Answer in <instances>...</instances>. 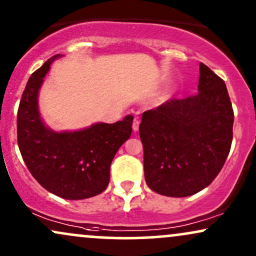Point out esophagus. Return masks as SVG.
<instances>
[{
	"instance_id": "1",
	"label": "esophagus",
	"mask_w": 256,
	"mask_h": 256,
	"mask_svg": "<svg viewBox=\"0 0 256 256\" xmlns=\"http://www.w3.org/2000/svg\"><path fill=\"white\" fill-rule=\"evenodd\" d=\"M139 124H140L139 120L134 118V121H133V130L135 132V133H136V132L139 130Z\"/></svg>"
}]
</instances>
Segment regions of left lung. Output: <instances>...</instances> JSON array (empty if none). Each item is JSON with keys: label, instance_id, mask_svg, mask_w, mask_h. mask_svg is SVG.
<instances>
[{"label": "left lung", "instance_id": "1", "mask_svg": "<svg viewBox=\"0 0 256 256\" xmlns=\"http://www.w3.org/2000/svg\"><path fill=\"white\" fill-rule=\"evenodd\" d=\"M199 93L145 111L139 127L147 186L183 198L220 172L232 142L234 111L225 82L200 63Z\"/></svg>", "mask_w": 256, "mask_h": 256}]
</instances>
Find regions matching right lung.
I'll return each mask as SVG.
<instances>
[{
  "mask_svg": "<svg viewBox=\"0 0 256 256\" xmlns=\"http://www.w3.org/2000/svg\"><path fill=\"white\" fill-rule=\"evenodd\" d=\"M55 55L30 76L18 110V145L30 172L42 187L67 200L100 194L110 181V165L132 134L133 116L116 123H93L56 132L39 112V90Z\"/></svg>",
  "mask_w": 256,
  "mask_h": 256,
  "instance_id": "obj_1",
  "label": "right lung"
}]
</instances>
